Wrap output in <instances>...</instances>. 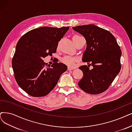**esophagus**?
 <instances>
[{"instance_id": "1", "label": "esophagus", "mask_w": 132, "mask_h": 132, "mask_svg": "<svg viewBox=\"0 0 132 132\" xmlns=\"http://www.w3.org/2000/svg\"><path fill=\"white\" fill-rule=\"evenodd\" d=\"M73 69H73V68H70V67H68V70H72Z\"/></svg>"}]
</instances>
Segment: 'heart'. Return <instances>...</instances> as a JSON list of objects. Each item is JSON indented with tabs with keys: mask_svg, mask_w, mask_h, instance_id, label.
<instances>
[{
	"mask_svg": "<svg viewBox=\"0 0 132 132\" xmlns=\"http://www.w3.org/2000/svg\"><path fill=\"white\" fill-rule=\"evenodd\" d=\"M81 37L78 35H75L72 37L73 42L77 40L78 38H81ZM62 62L67 65L70 68H73L76 65V63L78 62V60L76 57H73L71 56H65L61 60Z\"/></svg>",
	"mask_w": 132,
	"mask_h": 132,
	"instance_id": "obj_1",
	"label": "heart"
}]
</instances>
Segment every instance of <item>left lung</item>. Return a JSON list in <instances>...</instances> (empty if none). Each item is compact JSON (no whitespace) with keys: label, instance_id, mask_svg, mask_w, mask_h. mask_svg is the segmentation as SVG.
I'll list each match as a JSON object with an SVG mask.
<instances>
[{"label":"left lung","instance_id":"left-lung-1","mask_svg":"<svg viewBox=\"0 0 132 132\" xmlns=\"http://www.w3.org/2000/svg\"><path fill=\"white\" fill-rule=\"evenodd\" d=\"M72 29L86 40L87 48L82 61L93 67L91 70L86 65L79 67L83 76L78 85L88 94L102 93L108 88L120 71V47L109 31L95 25H80Z\"/></svg>","mask_w":132,"mask_h":132}]
</instances>
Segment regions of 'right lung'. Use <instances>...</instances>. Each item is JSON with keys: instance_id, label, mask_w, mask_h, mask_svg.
Listing matches in <instances>:
<instances>
[{"instance_id": "obj_1", "label": "right lung", "mask_w": 132, "mask_h": 132, "mask_svg": "<svg viewBox=\"0 0 132 132\" xmlns=\"http://www.w3.org/2000/svg\"><path fill=\"white\" fill-rule=\"evenodd\" d=\"M69 27L44 26L31 30L18 40L12 61L18 86L29 95L42 97L56 86L67 66L55 62L45 68L43 58L56 52L59 42Z\"/></svg>"}]
</instances>
